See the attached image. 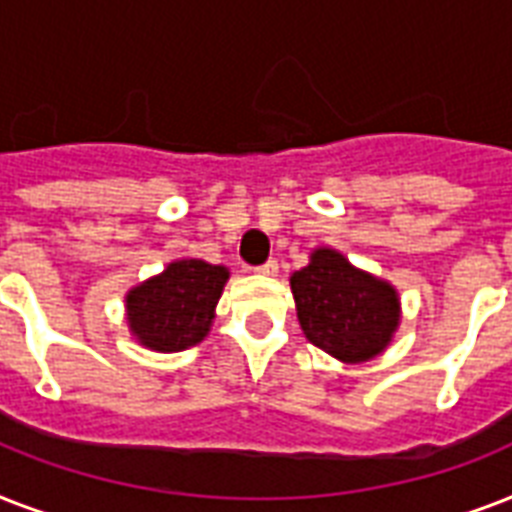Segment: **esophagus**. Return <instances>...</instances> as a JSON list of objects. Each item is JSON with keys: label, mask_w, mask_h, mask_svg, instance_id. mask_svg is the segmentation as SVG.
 <instances>
[{"label": "esophagus", "mask_w": 512, "mask_h": 512, "mask_svg": "<svg viewBox=\"0 0 512 512\" xmlns=\"http://www.w3.org/2000/svg\"><path fill=\"white\" fill-rule=\"evenodd\" d=\"M257 273H263V276H276V273H279V260H265L263 265H257L255 268Z\"/></svg>", "instance_id": "esophagus-1"}]
</instances>
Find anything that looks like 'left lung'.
<instances>
[{
    "label": "left lung",
    "instance_id": "8db88e82",
    "mask_svg": "<svg viewBox=\"0 0 512 512\" xmlns=\"http://www.w3.org/2000/svg\"><path fill=\"white\" fill-rule=\"evenodd\" d=\"M289 284L305 337L340 361L377 356L396 332V289L353 268L335 249H316Z\"/></svg>",
    "mask_w": 512,
    "mask_h": 512
}]
</instances>
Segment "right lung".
I'll list each match as a JSON object with an SVG mask.
<instances>
[{
  "mask_svg": "<svg viewBox=\"0 0 512 512\" xmlns=\"http://www.w3.org/2000/svg\"><path fill=\"white\" fill-rule=\"evenodd\" d=\"M228 271L204 260H177L127 295L132 335L146 348L175 353L204 340Z\"/></svg>",
  "mask_w": 512,
  "mask_h": 512,
  "instance_id": "add662e5",
  "label": "right lung"
}]
</instances>
